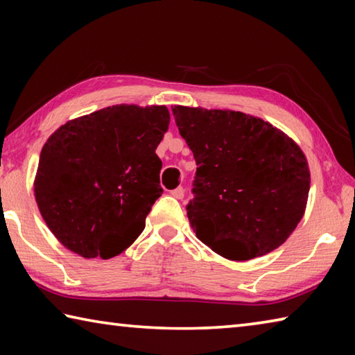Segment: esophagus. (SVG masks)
<instances>
[{
  "mask_svg": "<svg viewBox=\"0 0 355 355\" xmlns=\"http://www.w3.org/2000/svg\"><path fill=\"white\" fill-rule=\"evenodd\" d=\"M171 194L175 197V199H183V197H184V189L182 188V186H178V188L171 191Z\"/></svg>",
  "mask_w": 355,
  "mask_h": 355,
  "instance_id": "obj_1",
  "label": "esophagus"
}]
</instances>
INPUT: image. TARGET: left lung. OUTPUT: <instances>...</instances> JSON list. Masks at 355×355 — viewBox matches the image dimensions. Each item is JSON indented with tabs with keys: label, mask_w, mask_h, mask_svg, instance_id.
<instances>
[{
	"label": "left lung",
	"mask_w": 355,
	"mask_h": 355,
	"mask_svg": "<svg viewBox=\"0 0 355 355\" xmlns=\"http://www.w3.org/2000/svg\"><path fill=\"white\" fill-rule=\"evenodd\" d=\"M180 135L197 164L191 227L228 260L266 255L302 219L310 171L302 150L284 131L249 114L173 106Z\"/></svg>",
	"instance_id": "8db88e82"
}]
</instances>
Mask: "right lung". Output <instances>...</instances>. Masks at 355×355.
<instances>
[{"mask_svg": "<svg viewBox=\"0 0 355 355\" xmlns=\"http://www.w3.org/2000/svg\"><path fill=\"white\" fill-rule=\"evenodd\" d=\"M169 120L166 106L116 105L70 120L48 137L34 196L59 243L106 260L141 235L163 194L155 150Z\"/></svg>", "mask_w": 355, "mask_h": 355, "instance_id": "obj_1", "label": "right lung"}]
</instances>
